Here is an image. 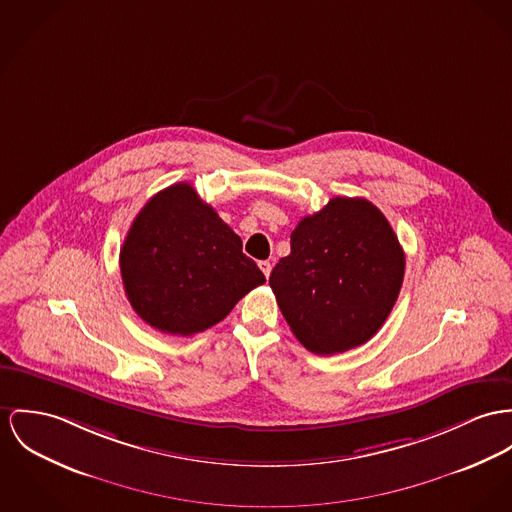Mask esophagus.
Returning <instances> with one entry per match:
<instances>
[{"instance_id":"1","label":"esophagus","mask_w":512,"mask_h":512,"mask_svg":"<svg viewBox=\"0 0 512 512\" xmlns=\"http://www.w3.org/2000/svg\"><path fill=\"white\" fill-rule=\"evenodd\" d=\"M259 269L263 271V275L269 278V276H271V271H273V265H271L269 261H261V263H259Z\"/></svg>"}]
</instances>
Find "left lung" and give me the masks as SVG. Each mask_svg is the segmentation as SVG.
I'll return each instance as SVG.
<instances>
[{"label": "left lung", "mask_w": 512, "mask_h": 512, "mask_svg": "<svg viewBox=\"0 0 512 512\" xmlns=\"http://www.w3.org/2000/svg\"><path fill=\"white\" fill-rule=\"evenodd\" d=\"M405 255L386 216L366 198H331L290 234V255L269 284L296 339L312 353L370 341L394 308Z\"/></svg>", "instance_id": "obj_1"}]
</instances>
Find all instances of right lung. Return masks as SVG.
<instances>
[{"instance_id": "add662e5", "label": "right lung", "mask_w": 512, "mask_h": 512, "mask_svg": "<svg viewBox=\"0 0 512 512\" xmlns=\"http://www.w3.org/2000/svg\"><path fill=\"white\" fill-rule=\"evenodd\" d=\"M130 306L161 333L191 337L220 323L265 282L241 239L189 183H175L134 218L120 247Z\"/></svg>"}]
</instances>
